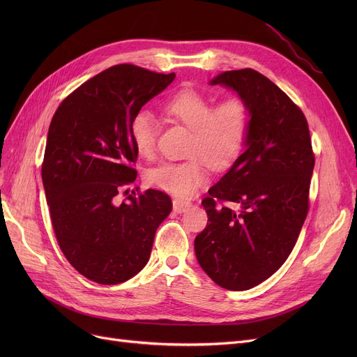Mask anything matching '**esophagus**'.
Instances as JSON below:
<instances>
[{"mask_svg": "<svg viewBox=\"0 0 357 357\" xmlns=\"http://www.w3.org/2000/svg\"><path fill=\"white\" fill-rule=\"evenodd\" d=\"M191 207L190 201H181V199H174V211L175 213H185Z\"/></svg>", "mask_w": 357, "mask_h": 357, "instance_id": "esophagus-1", "label": "esophagus"}]
</instances>
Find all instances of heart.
<instances>
[{"instance_id": "1", "label": "heart", "mask_w": 357, "mask_h": 357, "mask_svg": "<svg viewBox=\"0 0 357 357\" xmlns=\"http://www.w3.org/2000/svg\"><path fill=\"white\" fill-rule=\"evenodd\" d=\"M213 103V97L190 86L165 100V114L190 127L186 144L190 156L150 169L146 175L150 185L176 197H190L208 181L210 163L224 169L237 159L249 136V104L240 96ZM130 139L142 158L152 159L158 146V121L153 116L137 112L130 121Z\"/></svg>"}]
</instances>
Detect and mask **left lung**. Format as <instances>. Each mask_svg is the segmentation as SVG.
I'll list each match as a JSON object with an SVG mask.
<instances>
[{"label":"left lung","mask_w":357,"mask_h":357,"mask_svg":"<svg viewBox=\"0 0 357 357\" xmlns=\"http://www.w3.org/2000/svg\"><path fill=\"white\" fill-rule=\"evenodd\" d=\"M218 84L248 101L250 128L245 152L202 199L208 222L195 255L217 285L246 291L291 255L310 210L315 156L303 109L265 75L227 70L211 81Z\"/></svg>","instance_id":"1"}]
</instances>
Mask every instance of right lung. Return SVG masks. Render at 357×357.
I'll return each mask as SVG.
<instances>
[{
  "mask_svg": "<svg viewBox=\"0 0 357 357\" xmlns=\"http://www.w3.org/2000/svg\"><path fill=\"white\" fill-rule=\"evenodd\" d=\"M174 79V72L111 66L70 92L50 121L42 179L53 231L69 264L97 284L137 275L172 211L163 191L117 195L137 176L130 121Z\"/></svg>",
  "mask_w": 357,
  "mask_h": 357,
  "instance_id": "obj_1",
  "label": "right lung"
}]
</instances>
